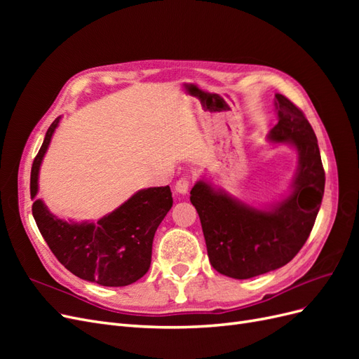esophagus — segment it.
Masks as SVG:
<instances>
[{
  "label": "esophagus",
  "instance_id": "34e87169",
  "mask_svg": "<svg viewBox=\"0 0 359 359\" xmlns=\"http://www.w3.org/2000/svg\"><path fill=\"white\" fill-rule=\"evenodd\" d=\"M189 187H190V180L189 178H180L175 184V191L180 193V194H186L189 191Z\"/></svg>",
  "mask_w": 359,
  "mask_h": 359
}]
</instances>
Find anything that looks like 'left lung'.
I'll return each mask as SVG.
<instances>
[{
    "label": "left lung",
    "instance_id": "left-lung-1",
    "mask_svg": "<svg viewBox=\"0 0 359 359\" xmlns=\"http://www.w3.org/2000/svg\"><path fill=\"white\" fill-rule=\"evenodd\" d=\"M274 106L278 123L271 128L268 140L292 145L298 153L287 196L255 208L205 178L190 191L212 268L238 280L289 264L306 244L323 198L325 170L310 123L283 94H276Z\"/></svg>",
    "mask_w": 359,
    "mask_h": 359
}]
</instances>
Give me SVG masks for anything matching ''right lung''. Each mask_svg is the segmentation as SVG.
Wrapping results in <instances>:
<instances>
[{"label":"right lung","mask_w":359,"mask_h":359,"mask_svg":"<svg viewBox=\"0 0 359 359\" xmlns=\"http://www.w3.org/2000/svg\"><path fill=\"white\" fill-rule=\"evenodd\" d=\"M60 119L48 128L31 168L32 215L39 231L52 253L76 277L109 287L132 285L148 273L156 231L173 203L170 189L139 190L95 223L58 219L36 196L41 161Z\"/></svg>","instance_id":"obj_1"}]
</instances>
